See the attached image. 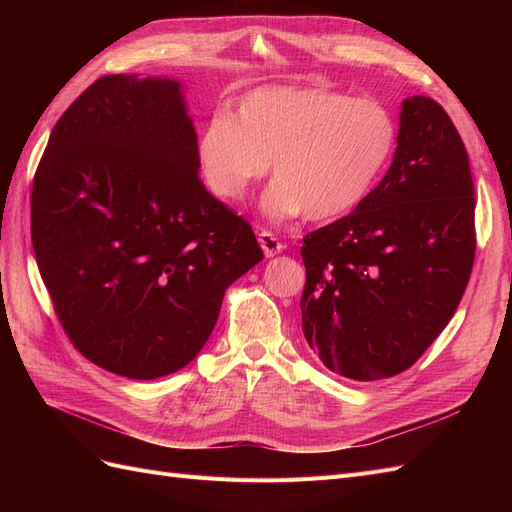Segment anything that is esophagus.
Returning <instances> with one entry per match:
<instances>
[{
    "label": "esophagus",
    "instance_id": "obj_1",
    "mask_svg": "<svg viewBox=\"0 0 512 512\" xmlns=\"http://www.w3.org/2000/svg\"><path fill=\"white\" fill-rule=\"evenodd\" d=\"M258 243H260V247H262V252H265V256L267 258H273L275 254H280L282 250H284V245L277 241V237L273 235V232H269V230H262L260 235H258Z\"/></svg>",
    "mask_w": 512,
    "mask_h": 512
}]
</instances>
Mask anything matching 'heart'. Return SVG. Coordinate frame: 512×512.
I'll list each match as a JSON object with an SVG mask.
<instances>
[{
  "label": "heart",
  "instance_id": "1",
  "mask_svg": "<svg viewBox=\"0 0 512 512\" xmlns=\"http://www.w3.org/2000/svg\"><path fill=\"white\" fill-rule=\"evenodd\" d=\"M397 121L376 100L314 85H271L245 94L230 117L200 130L196 162L207 188L241 200L269 173L265 211L275 220L307 213L333 220L359 207L389 168Z\"/></svg>",
  "mask_w": 512,
  "mask_h": 512
}]
</instances>
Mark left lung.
<instances>
[{
	"label": "left lung",
	"instance_id": "left-lung-1",
	"mask_svg": "<svg viewBox=\"0 0 512 512\" xmlns=\"http://www.w3.org/2000/svg\"><path fill=\"white\" fill-rule=\"evenodd\" d=\"M468 151L427 96L401 104L389 173L346 218L303 239V335L350 380L412 367L453 318L474 252Z\"/></svg>",
	"mask_w": 512,
	"mask_h": 512
}]
</instances>
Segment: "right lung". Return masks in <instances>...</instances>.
<instances>
[{
    "label": "right lung",
    "mask_w": 512,
    "mask_h": 512,
    "mask_svg": "<svg viewBox=\"0 0 512 512\" xmlns=\"http://www.w3.org/2000/svg\"><path fill=\"white\" fill-rule=\"evenodd\" d=\"M181 83L108 74L59 117L32 190V243L85 359L153 380L209 339L226 288L265 258L200 181Z\"/></svg>",
    "instance_id": "right-lung-1"
}]
</instances>
